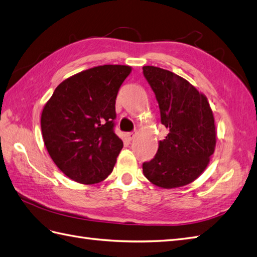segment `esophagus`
<instances>
[{
	"mask_svg": "<svg viewBox=\"0 0 257 257\" xmlns=\"http://www.w3.org/2000/svg\"><path fill=\"white\" fill-rule=\"evenodd\" d=\"M136 134H138V132H136V131H132V132H130V133H127V139H128L130 141H132L133 139H135V136H136Z\"/></svg>",
	"mask_w": 257,
	"mask_h": 257,
	"instance_id": "34e87169",
	"label": "esophagus"
}]
</instances>
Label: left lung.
<instances>
[{
    "label": "left lung",
    "mask_w": 257,
    "mask_h": 257,
    "mask_svg": "<svg viewBox=\"0 0 257 257\" xmlns=\"http://www.w3.org/2000/svg\"><path fill=\"white\" fill-rule=\"evenodd\" d=\"M159 103L161 123L169 131L153 159L143 163L144 176L163 188L186 185L206 169L216 144L214 116L206 96L175 73L143 66Z\"/></svg>",
    "instance_id": "obj_1"
}]
</instances>
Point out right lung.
<instances>
[{
	"label": "right lung",
	"mask_w": 257,
	"mask_h": 257,
	"mask_svg": "<svg viewBox=\"0 0 257 257\" xmlns=\"http://www.w3.org/2000/svg\"><path fill=\"white\" fill-rule=\"evenodd\" d=\"M131 73L126 65H102L63 81L41 116L44 144L56 166L82 184L111 174L123 148L114 132L115 99Z\"/></svg>",
	"instance_id": "right-lung-1"
}]
</instances>
